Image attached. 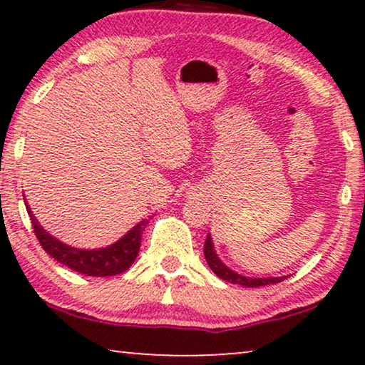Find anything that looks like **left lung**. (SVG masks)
<instances>
[{
  "mask_svg": "<svg viewBox=\"0 0 365 365\" xmlns=\"http://www.w3.org/2000/svg\"><path fill=\"white\" fill-rule=\"evenodd\" d=\"M204 256H206V261L209 264V267L212 269V272L216 274L217 277H221L222 281H227L231 284H241V286H244V287H261V286H269V284H277L286 279V276L252 279V277L241 276V274L231 271V269H229L226 264H224L221 259L217 257V254H216V251H214V246H212V239L209 234L206 237V242H204Z\"/></svg>",
  "mask_w": 365,
  "mask_h": 365,
  "instance_id": "8db88e82",
  "label": "left lung"
}]
</instances>
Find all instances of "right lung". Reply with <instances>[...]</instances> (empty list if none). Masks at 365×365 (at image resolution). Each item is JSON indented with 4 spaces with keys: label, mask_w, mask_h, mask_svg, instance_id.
<instances>
[{
    "label": "right lung",
    "mask_w": 365,
    "mask_h": 365,
    "mask_svg": "<svg viewBox=\"0 0 365 365\" xmlns=\"http://www.w3.org/2000/svg\"><path fill=\"white\" fill-rule=\"evenodd\" d=\"M26 211L31 217V224L36 234L39 244L46 251L49 256L56 259L58 262H61L63 266H68L73 271L79 274H86V276L94 277H108V276H116L131 267L134 259L138 257L139 247H141V237L143 231L149 222L148 219L138 222L131 231L119 239L118 242L111 244V246L103 247V249H76L63 244L59 239L53 237L51 234H48L41 227V224L36 221L31 209L28 207Z\"/></svg>",
    "instance_id": "right-lung-1"
}]
</instances>
